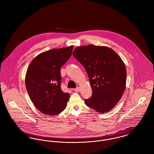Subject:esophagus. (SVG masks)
Here are the masks:
<instances>
[{"label":"esophagus","instance_id":"1","mask_svg":"<svg viewBox=\"0 0 154 154\" xmlns=\"http://www.w3.org/2000/svg\"><path fill=\"white\" fill-rule=\"evenodd\" d=\"M80 88L79 87H77L76 88H75V89H74V91H75V92H79L80 91Z\"/></svg>","mask_w":154,"mask_h":154}]
</instances>
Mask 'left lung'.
I'll return each instance as SVG.
<instances>
[{
    "label": "left lung",
    "instance_id": "left-lung-1",
    "mask_svg": "<svg viewBox=\"0 0 154 154\" xmlns=\"http://www.w3.org/2000/svg\"><path fill=\"white\" fill-rule=\"evenodd\" d=\"M73 56L85 69L92 91L85 104L101 114L112 109L121 99L126 84V69L110 47L89 44L77 47Z\"/></svg>",
    "mask_w": 154,
    "mask_h": 154
}]
</instances>
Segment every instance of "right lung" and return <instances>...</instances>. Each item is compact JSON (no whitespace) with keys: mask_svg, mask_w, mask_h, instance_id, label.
<instances>
[{"mask_svg":"<svg viewBox=\"0 0 154 154\" xmlns=\"http://www.w3.org/2000/svg\"><path fill=\"white\" fill-rule=\"evenodd\" d=\"M73 46L53 48L37 55L25 75V87L31 100L43 114L54 116L66 109L69 93L60 87V68L70 57Z\"/></svg>","mask_w":154,"mask_h":154,"instance_id":"obj_1","label":"right lung"}]
</instances>
